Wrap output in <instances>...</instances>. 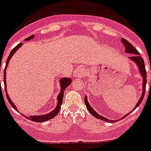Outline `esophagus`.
<instances>
[{"mask_svg": "<svg viewBox=\"0 0 151 151\" xmlns=\"http://www.w3.org/2000/svg\"><path fill=\"white\" fill-rule=\"evenodd\" d=\"M85 75H86V70L83 68L78 69V70L76 71L75 76L77 78H82Z\"/></svg>", "mask_w": 151, "mask_h": 151, "instance_id": "obj_1", "label": "esophagus"}]
</instances>
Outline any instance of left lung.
I'll list each match as a JSON object with an SVG mask.
<instances>
[{
	"instance_id": "1",
	"label": "left lung",
	"mask_w": 151,
	"mask_h": 151,
	"mask_svg": "<svg viewBox=\"0 0 151 151\" xmlns=\"http://www.w3.org/2000/svg\"><path fill=\"white\" fill-rule=\"evenodd\" d=\"M122 43L125 45V47H126V51H127V53H132V56L131 57H129V58L133 60V61H134L135 63L137 64V65L139 68V72L141 73L142 76V78H143V90H142V94L141 98H140V100L138 101V104L136 105V106L135 108H137V107L141 104V102L143 100L144 96H145V92H146V85H147V70H146V67H145V64H144V60L143 58H142V56H140L139 53H138V51L136 49H135L134 46H133L132 45L129 43V41H127V40H125V39H122ZM150 70H151V67H150ZM150 87H151V81H150ZM85 104H86V106L87 110H89V112L92 114L93 117H95L98 119H100V120H103V121H106L109 122H113L114 121H110L109 119H107V118H105L104 117H101L99 114H98L97 113L94 111V110H93V108H91L90 106V105L88 103V101H87V98L86 97L85 98ZM127 115H125L123 117V118L125 117H127ZM116 122V121H115Z\"/></svg>"
}]
</instances>
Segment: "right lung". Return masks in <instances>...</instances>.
<instances>
[{
    "label": "right lung",
    "instance_id": "obj_1",
    "mask_svg": "<svg viewBox=\"0 0 151 151\" xmlns=\"http://www.w3.org/2000/svg\"><path fill=\"white\" fill-rule=\"evenodd\" d=\"M33 38V36H30V37H29L28 38H26V40H29V39H32ZM22 43H20V44H18L17 46H15V47L13 48V50H12V51L10 52L9 53V56L8 57V59L7 61H6V64H5V68H4V89H5V69H6V67H7V65L8 63H9V59L11 58V57L13 56V54L15 52H16L17 50H18L19 48L22 46ZM1 71V70H0ZM60 83H61V93H60V94L58 95V106H57V107H56L55 109L52 111L51 113H50V114H45V115H41V116H30L29 119L31 120V121L33 122H45V121H48V120H50V119H51V118H54L58 114L59 110H60V109H61V104H62V99H63V96H64V90L71 83V79L70 78H62L61 80V81H60ZM0 86H1V81H0ZM5 92H6V97H7V99L8 101H9V104L11 105V106L13 107V109H15V110H17V108L16 106L13 105V101H11L9 99V96H8L7 94V90H5Z\"/></svg>",
    "mask_w": 151,
    "mask_h": 151
}]
</instances>
